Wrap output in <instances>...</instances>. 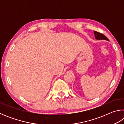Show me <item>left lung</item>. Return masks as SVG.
Wrapping results in <instances>:
<instances>
[{
  "label": "left lung",
  "instance_id": "left-lung-1",
  "mask_svg": "<svg viewBox=\"0 0 124 124\" xmlns=\"http://www.w3.org/2000/svg\"><path fill=\"white\" fill-rule=\"evenodd\" d=\"M94 34H95V37L96 39L97 40H109L108 39L105 35L102 34V33L94 31Z\"/></svg>",
  "mask_w": 124,
  "mask_h": 124
}]
</instances>
